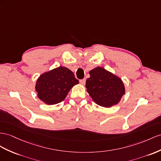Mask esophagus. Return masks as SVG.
Listing matches in <instances>:
<instances>
[{"label": "esophagus", "mask_w": 161, "mask_h": 161, "mask_svg": "<svg viewBox=\"0 0 161 161\" xmlns=\"http://www.w3.org/2000/svg\"><path fill=\"white\" fill-rule=\"evenodd\" d=\"M80 81V84H81V85H84L85 83H86V79L81 80Z\"/></svg>", "instance_id": "esophagus-1"}]
</instances>
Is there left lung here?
Here are the masks:
<instances>
[{
  "label": "left lung",
  "instance_id": "1",
  "mask_svg": "<svg viewBox=\"0 0 161 161\" xmlns=\"http://www.w3.org/2000/svg\"><path fill=\"white\" fill-rule=\"evenodd\" d=\"M86 88L89 95L98 105L110 108L117 105L125 93V87L120 77L97 67L90 71Z\"/></svg>",
  "mask_w": 161,
  "mask_h": 161
}]
</instances>
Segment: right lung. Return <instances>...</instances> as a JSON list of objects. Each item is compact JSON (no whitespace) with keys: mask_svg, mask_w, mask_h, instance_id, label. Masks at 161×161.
Returning <instances> with one entry per match:
<instances>
[{"mask_svg":"<svg viewBox=\"0 0 161 161\" xmlns=\"http://www.w3.org/2000/svg\"><path fill=\"white\" fill-rule=\"evenodd\" d=\"M77 84L79 81L71 70L59 67L41 74L36 80L35 90L38 98L45 104L55 105L63 101Z\"/></svg>","mask_w":161,"mask_h":161,"instance_id":"obj_1","label":"right lung"}]
</instances>
